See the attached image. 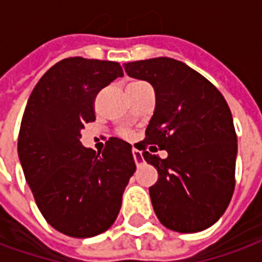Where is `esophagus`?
Here are the masks:
<instances>
[{"instance_id":"1","label":"esophagus","mask_w":262,"mask_h":262,"mask_svg":"<svg viewBox=\"0 0 262 262\" xmlns=\"http://www.w3.org/2000/svg\"><path fill=\"white\" fill-rule=\"evenodd\" d=\"M132 154H133V158H135V162H136V165L141 164V161H143V156H141L140 151L136 150V148H133Z\"/></svg>"}]
</instances>
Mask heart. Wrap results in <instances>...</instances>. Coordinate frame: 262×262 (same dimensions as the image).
<instances>
[{"label":"heart","mask_w":262,"mask_h":262,"mask_svg":"<svg viewBox=\"0 0 262 262\" xmlns=\"http://www.w3.org/2000/svg\"><path fill=\"white\" fill-rule=\"evenodd\" d=\"M136 83H143V82H136ZM136 83H132V84H136Z\"/></svg>","instance_id":"obj_1"}]
</instances>
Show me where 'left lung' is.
Here are the masks:
<instances>
[{
    "instance_id": "1",
    "label": "left lung",
    "mask_w": 262,
    "mask_h": 262,
    "mask_svg": "<svg viewBox=\"0 0 262 262\" xmlns=\"http://www.w3.org/2000/svg\"><path fill=\"white\" fill-rule=\"evenodd\" d=\"M123 67L156 92V111L140 148L158 172L150 187L156 215L165 228L180 233L210 228L234 190L237 136L228 102L208 79L172 58ZM158 148L168 151L165 160L154 154Z\"/></svg>"
}]
</instances>
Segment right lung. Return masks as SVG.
I'll return each instance as SVG.
<instances>
[{
  "instance_id": "1",
  "label": "right lung",
  "mask_w": 262,
  "mask_h": 262,
  "mask_svg": "<svg viewBox=\"0 0 262 262\" xmlns=\"http://www.w3.org/2000/svg\"><path fill=\"white\" fill-rule=\"evenodd\" d=\"M119 76L118 62L65 58L42 75L23 112L17 154L26 182L46 221L71 237L111 228L136 170L127 141L111 137L101 154L80 143L97 94Z\"/></svg>"
}]
</instances>
